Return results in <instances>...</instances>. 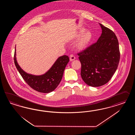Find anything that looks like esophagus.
<instances>
[{
  "label": "esophagus",
  "instance_id": "esophagus-1",
  "mask_svg": "<svg viewBox=\"0 0 135 135\" xmlns=\"http://www.w3.org/2000/svg\"><path fill=\"white\" fill-rule=\"evenodd\" d=\"M76 59L75 56H74L73 55H71L70 56V61H72L73 60H74Z\"/></svg>",
  "mask_w": 135,
  "mask_h": 135
}]
</instances>
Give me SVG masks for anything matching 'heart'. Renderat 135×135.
I'll return each mask as SVG.
<instances>
[{"instance_id":"heart-1","label":"heart","mask_w":135,"mask_h":135,"mask_svg":"<svg viewBox=\"0 0 135 135\" xmlns=\"http://www.w3.org/2000/svg\"><path fill=\"white\" fill-rule=\"evenodd\" d=\"M81 35V33L79 35ZM92 39V34L91 32L87 31L84 33L79 38L78 41L76 45L77 49L79 50H82L85 49L90 44V42Z\"/></svg>"}]
</instances>
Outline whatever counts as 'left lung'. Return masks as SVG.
<instances>
[{
  "instance_id": "left-lung-1",
  "label": "left lung",
  "mask_w": 135,
  "mask_h": 135,
  "mask_svg": "<svg viewBox=\"0 0 135 135\" xmlns=\"http://www.w3.org/2000/svg\"><path fill=\"white\" fill-rule=\"evenodd\" d=\"M99 25L102 33L98 41L78 53L82 79L93 87L109 82L117 70L120 57L118 41L114 33Z\"/></svg>"
}]
</instances>
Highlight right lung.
I'll use <instances>...</instances> for the list:
<instances>
[{"instance_id": "obj_1", "label": "right lung", "mask_w": 135, "mask_h": 135, "mask_svg": "<svg viewBox=\"0 0 135 135\" xmlns=\"http://www.w3.org/2000/svg\"><path fill=\"white\" fill-rule=\"evenodd\" d=\"M14 60L17 69L26 83L33 90L42 93H49L57 88L61 81L66 66L69 61L68 56H60L45 74L35 76L27 73L21 68L17 62L16 49Z\"/></svg>"}]
</instances>
